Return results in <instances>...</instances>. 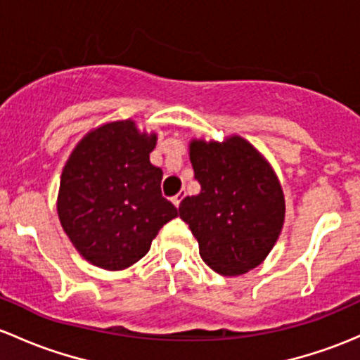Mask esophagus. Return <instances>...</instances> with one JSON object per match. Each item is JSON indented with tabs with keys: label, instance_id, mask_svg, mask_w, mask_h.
Wrapping results in <instances>:
<instances>
[{
	"label": "esophagus",
	"instance_id": "1",
	"mask_svg": "<svg viewBox=\"0 0 360 360\" xmlns=\"http://www.w3.org/2000/svg\"><path fill=\"white\" fill-rule=\"evenodd\" d=\"M183 198H184V195H183V193H177L176 196H172V203H174V205H176V207H179L181 200H183Z\"/></svg>",
	"mask_w": 360,
	"mask_h": 360
}]
</instances>
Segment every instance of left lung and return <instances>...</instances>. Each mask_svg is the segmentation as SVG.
<instances>
[{"instance_id": "8db88e82", "label": "left lung", "mask_w": 360, "mask_h": 360, "mask_svg": "<svg viewBox=\"0 0 360 360\" xmlns=\"http://www.w3.org/2000/svg\"><path fill=\"white\" fill-rule=\"evenodd\" d=\"M190 160L202 190L181 202L179 215L203 262L222 276L259 267L281 234L286 212L272 165L238 134L191 139Z\"/></svg>"}]
</instances>
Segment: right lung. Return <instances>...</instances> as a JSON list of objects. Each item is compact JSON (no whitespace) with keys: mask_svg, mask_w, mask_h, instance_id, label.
<instances>
[{"mask_svg":"<svg viewBox=\"0 0 360 360\" xmlns=\"http://www.w3.org/2000/svg\"><path fill=\"white\" fill-rule=\"evenodd\" d=\"M157 132L132 119L91 129L60 177L56 212L79 255L105 271H124L148 253L177 209L160 193L162 169L150 162Z\"/></svg>","mask_w":360,"mask_h":360,"instance_id":"1","label":"right lung"}]
</instances>
